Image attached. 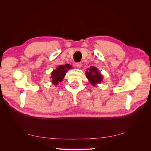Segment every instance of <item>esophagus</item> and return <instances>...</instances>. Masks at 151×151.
Instances as JSON below:
<instances>
[{
	"instance_id": "1",
	"label": "esophagus",
	"mask_w": 151,
	"mask_h": 151,
	"mask_svg": "<svg viewBox=\"0 0 151 151\" xmlns=\"http://www.w3.org/2000/svg\"><path fill=\"white\" fill-rule=\"evenodd\" d=\"M76 66L77 68H81V66H82V63H81V62L76 63Z\"/></svg>"
}]
</instances>
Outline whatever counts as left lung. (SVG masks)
I'll return each mask as SVG.
<instances>
[{
	"label": "left lung",
	"instance_id": "8db88e82",
	"mask_svg": "<svg viewBox=\"0 0 151 151\" xmlns=\"http://www.w3.org/2000/svg\"><path fill=\"white\" fill-rule=\"evenodd\" d=\"M86 75L91 85L94 86L97 84H100L103 81V76L98 71L97 68L93 66H91L90 68H87Z\"/></svg>",
	"mask_w": 151,
	"mask_h": 151
}]
</instances>
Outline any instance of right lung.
I'll return each instance as SVG.
<instances>
[{"mask_svg": "<svg viewBox=\"0 0 151 151\" xmlns=\"http://www.w3.org/2000/svg\"><path fill=\"white\" fill-rule=\"evenodd\" d=\"M72 68V65L69 64L59 65L56 70H54L51 74L52 83L55 86H57L59 82L62 81L63 77L65 76L66 72L68 70H70Z\"/></svg>", "mask_w": 151, "mask_h": 151, "instance_id": "add662e5", "label": "right lung"}]
</instances>
